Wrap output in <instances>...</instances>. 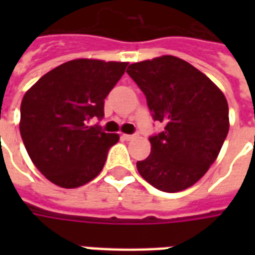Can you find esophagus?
Listing matches in <instances>:
<instances>
[{
  "instance_id": "34e87169",
  "label": "esophagus",
  "mask_w": 255,
  "mask_h": 255,
  "mask_svg": "<svg viewBox=\"0 0 255 255\" xmlns=\"http://www.w3.org/2000/svg\"><path fill=\"white\" fill-rule=\"evenodd\" d=\"M135 138V135H128V133H123V139L126 140H131V139Z\"/></svg>"
}]
</instances>
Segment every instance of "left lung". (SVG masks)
<instances>
[{
	"label": "left lung",
	"mask_w": 255,
	"mask_h": 255,
	"mask_svg": "<svg viewBox=\"0 0 255 255\" xmlns=\"http://www.w3.org/2000/svg\"><path fill=\"white\" fill-rule=\"evenodd\" d=\"M127 73L164 131L150 136L151 153L136 162L153 187L177 192L191 187L219 155L230 129L228 104L210 79L173 56L131 64Z\"/></svg>",
	"instance_id": "1"
}]
</instances>
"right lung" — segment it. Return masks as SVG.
I'll list each match as a JSON object with an SVG mask.
<instances>
[{
	"mask_svg": "<svg viewBox=\"0 0 255 255\" xmlns=\"http://www.w3.org/2000/svg\"><path fill=\"white\" fill-rule=\"evenodd\" d=\"M127 65L72 60L43 75L25 93L20 106V135L31 161L47 180L76 188L100 175L119 135L90 123L104 117L106 95Z\"/></svg>",
	"mask_w": 255,
	"mask_h": 255,
	"instance_id": "right-lung-1",
	"label": "right lung"
}]
</instances>
